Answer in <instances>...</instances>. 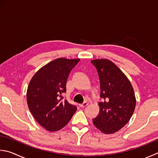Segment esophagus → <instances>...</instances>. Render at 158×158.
Wrapping results in <instances>:
<instances>
[{
	"label": "esophagus",
	"instance_id": "obj_1",
	"mask_svg": "<svg viewBox=\"0 0 158 158\" xmlns=\"http://www.w3.org/2000/svg\"><path fill=\"white\" fill-rule=\"evenodd\" d=\"M88 105V102H84V103H81V104H80L79 105V106L81 107H85V106H87Z\"/></svg>",
	"mask_w": 158,
	"mask_h": 158
}]
</instances>
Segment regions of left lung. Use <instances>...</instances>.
Wrapping results in <instances>:
<instances>
[{
  "label": "left lung",
  "mask_w": 158,
  "mask_h": 158,
  "mask_svg": "<svg viewBox=\"0 0 158 158\" xmlns=\"http://www.w3.org/2000/svg\"><path fill=\"white\" fill-rule=\"evenodd\" d=\"M100 80V111L93 118L96 127L104 134H113L131 118L135 107V97L130 81L115 64L108 60L91 61Z\"/></svg>",
  "instance_id": "8db88e82"
}]
</instances>
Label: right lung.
<instances>
[{
  "label": "right lung",
  "instance_id": "1",
  "mask_svg": "<svg viewBox=\"0 0 158 158\" xmlns=\"http://www.w3.org/2000/svg\"><path fill=\"white\" fill-rule=\"evenodd\" d=\"M80 61L58 58L37 72L28 86L27 101L30 112L39 124L49 131L66 126L77 111V106L64 99L70 71Z\"/></svg>",
  "mask_w": 158,
  "mask_h": 158
}]
</instances>
